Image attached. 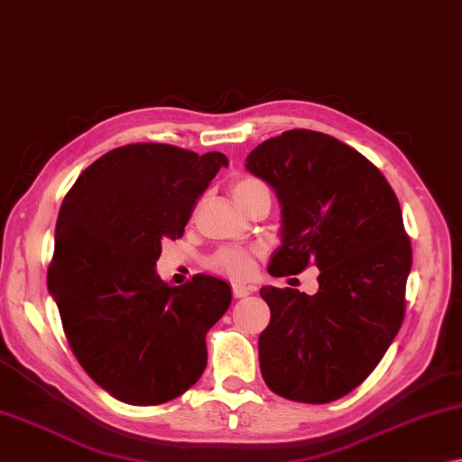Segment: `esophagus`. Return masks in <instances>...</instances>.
I'll return each mask as SVG.
<instances>
[{
	"label": "esophagus",
	"instance_id": "esophagus-1",
	"mask_svg": "<svg viewBox=\"0 0 462 462\" xmlns=\"http://www.w3.org/2000/svg\"><path fill=\"white\" fill-rule=\"evenodd\" d=\"M254 292L252 286H245V284H233V296L236 298H245Z\"/></svg>",
	"mask_w": 462,
	"mask_h": 462
}]
</instances>
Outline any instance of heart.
Returning <instances> with one entry per match:
<instances>
[{"label":"heart","mask_w":462,"mask_h":462,"mask_svg":"<svg viewBox=\"0 0 462 462\" xmlns=\"http://www.w3.org/2000/svg\"><path fill=\"white\" fill-rule=\"evenodd\" d=\"M231 197L236 205L244 210L254 205L262 197H270L268 186L254 176H241L231 184ZM210 268L229 278H247L255 268V252L245 247H223L210 257Z\"/></svg>","instance_id":"1"}]
</instances>
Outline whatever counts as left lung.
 I'll return each mask as SVG.
<instances>
[{
  "label": "left lung",
  "instance_id": "8db88e82",
  "mask_svg": "<svg viewBox=\"0 0 462 462\" xmlns=\"http://www.w3.org/2000/svg\"><path fill=\"white\" fill-rule=\"evenodd\" d=\"M282 207V245L268 272L317 265L319 292L263 286L272 319L260 367L273 393L327 403L377 367L403 320L411 247L400 202L383 174L337 137L290 129L245 158Z\"/></svg>",
  "mask_w": 462,
  "mask_h": 462
}]
</instances>
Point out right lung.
<instances>
[{
    "label": "right lung",
    "instance_id": "obj_1",
    "mask_svg": "<svg viewBox=\"0 0 462 462\" xmlns=\"http://www.w3.org/2000/svg\"><path fill=\"white\" fill-rule=\"evenodd\" d=\"M226 164L221 152L132 143L95 160L62 200L48 292L80 367L119 402H170L207 367V330L231 288L205 273L170 286L156 262Z\"/></svg>",
    "mask_w": 462,
    "mask_h": 462
}]
</instances>
